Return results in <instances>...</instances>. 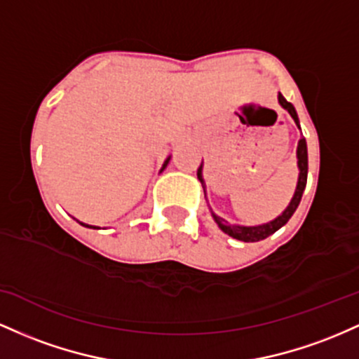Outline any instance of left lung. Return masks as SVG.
Returning <instances> with one entry per match:
<instances>
[{"label": "left lung", "mask_w": 359, "mask_h": 359, "mask_svg": "<svg viewBox=\"0 0 359 359\" xmlns=\"http://www.w3.org/2000/svg\"><path fill=\"white\" fill-rule=\"evenodd\" d=\"M278 103L281 104V107L285 108V110L288 111L290 115H292V118L295 120L297 127L300 128V122H299V115H297L295 111V107H293L292 103L287 102L285 100V96L281 95V93H278ZM297 166H299V181H297V188H295V193H293L292 200H290L288 207L285 208L283 212H281V215H278L276 219L269 220L266 224H259V225H239V224H229L227 220H224L222 217L215 215L213 210L210 208L212 212V217L213 220H215L217 225L220 227V231H224L227 236L233 237V239L237 241H244V243H256V241H263L266 239L268 236H271V233H275L278 229L283 227L285 224L288 222L290 217L293 215L297 210V207H299L300 200H302V195H304V190H305V184H307V172H309V156H307V142H305V139L302 137L299 140V146H297ZM196 175H198V180L201 183V187H203V191H205V181H203V163L200 164L198 171H196Z\"/></svg>", "instance_id": "1"}]
</instances>
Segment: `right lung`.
I'll list each match as a JSON object with an SVG mask.
<instances>
[{"label": "right lung", "mask_w": 359, "mask_h": 359, "mask_svg": "<svg viewBox=\"0 0 359 359\" xmlns=\"http://www.w3.org/2000/svg\"><path fill=\"white\" fill-rule=\"evenodd\" d=\"M169 159H171V156H169V158L166 159V161H164V164H163V169L164 168H166L168 166V163H169ZM163 169H161V171H163ZM79 224H81V225H84V227H91V225H86V224H83V222H79ZM93 229H98V227H93Z\"/></svg>", "instance_id": "1"}]
</instances>
